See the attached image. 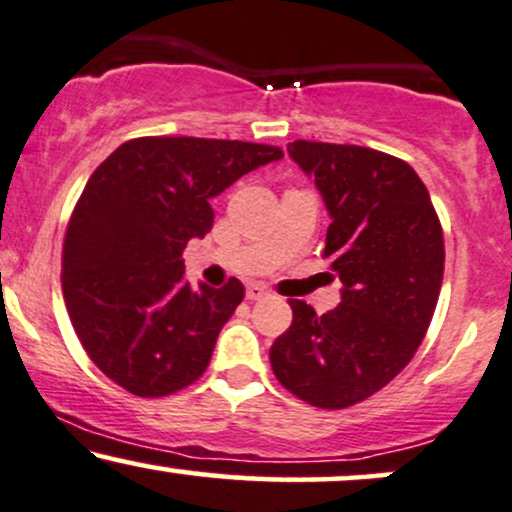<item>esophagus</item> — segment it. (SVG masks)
<instances>
[{"mask_svg":"<svg viewBox=\"0 0 512 512\" xmlns=\"http://www.w3.org/2000/svg\"><path fill=\"white\" fill-rule=\"evenodd\" d=\"M268 287L263 285H249L246 287V299H251V302H256V299H266L268 297Z\"/></svg>","mask_w":512,"mask_h":512,"instance_id":"34e87169","label":"esophagus"}]
</instances>
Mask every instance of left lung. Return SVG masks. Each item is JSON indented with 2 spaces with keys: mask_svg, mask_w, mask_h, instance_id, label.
I'll list each match as a JSON object with an SVG mask.
<instances>
[{
  "mask_svg": "<svg viewBox=\"0 0 512 512\" xmlns=\"http://www.w3.org/2000/svg\"><path fill=\"white\" fill-rule=\"evenodd\" d=\"M330 213L323 258L342 302L318 316L290 299L292 326L270 347L273 374L306 405L345 410L386 388L422 345L443 282V227L405 160L364 146L294 141Z\"/></svg>",
  "mask_w": 512,
  "mask_h": 512,
  "instance_id": "8db88e82",
  "label": "left lung"
}]
</instances>
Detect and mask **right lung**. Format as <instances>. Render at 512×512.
I'll return each instance as SVG.
<instances>
[{
    "label": "right lung",
    "instance_id": "add662e5",
    "mask_svg": "<svg viewBox=\"0 0 512 512\" xmlns=\"http://www.w3.org/2000/svg\"><path fill=\"white\" fill-rule=\"evenodd\" d=\"M266 143L141 136L90 174L64 234L62 292L83 350L138 398H165L203 376L244 285L194 290L182 251L213 227L210 198L280 160Z\"/></svg>",
    "mask_w": 512,
    "mask_h": 512
}]
</instances>
